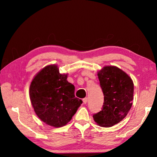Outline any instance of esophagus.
I'll list each match as a JSON object with an SVG mask.
<instances>
[{
    "label": "esophagus",
    "mask_w": 157,
    "mask_h": 157,
    "mask_svg": "<svg viewBox=\"0 0 157 157\" xmlns=\"http://www.w3.org/2000/svg\"><path fill=\"white\" fill-rule=\"evenodd\" d=\"M88 102V98H84V99H83V103H84V105H86V103H87Z\"/></svg>",
    "instance_id": "esophagus-1"
}]
</instances>
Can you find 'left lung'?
<instances>
[{"instance_id":"1","label":"left lung","mask_w":157,"mask_h":157,"mask_svg":"<svg viewBox=\"0 0 157 157\" xmlns=\"http://www.w3.org/2000/svg\"><path fill=\"white\" fill-rule=\"evenodd\" d=\"M100 84L104 94L102 111L93 115L101 127L113 126L128 115L134 99L132 78L116 66H105L98 71Z\"/></svg>"}]
</instances>
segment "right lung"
<instances>
[{"mask_svg": "<svg viewBox=\"0 0 157 157\" xmlns=\"http://www.w3.org/2000/svg\"><path fill=\"white\" fill-rule=\"evenodd\" d=\"M67 75L60 73L56 65H48L34 76L29 86V98L36 114L55 128L68 123L82 103L75 97V86L67 80Z\"/></svg>", "mask_w": 157, "mask_h": 157, "instance_id": "right-lung-1", "label": "right lung"}]
</instances>
